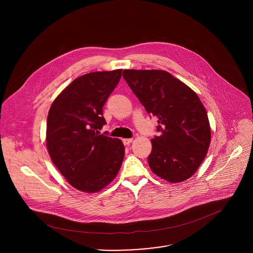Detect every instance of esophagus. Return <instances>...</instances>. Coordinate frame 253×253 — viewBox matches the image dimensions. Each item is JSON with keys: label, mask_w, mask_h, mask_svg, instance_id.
Wrapping results in <instances>:
<instances>
[{"label": "esophagus", "mask_w": 253, "mask_h": 253, "mask_svg": "<svg viewBox=\"0 0 253 253\" xmlns=\"http://www.w3.org/2000/svg\"><path fill=\"white\" fill-rule=\"evenodd\" d=\"M133 141L132 138H126V139H123V142L125 145H129L131 142Z\"/></svg>", "instance_id": "34e87169"}]
</instances>
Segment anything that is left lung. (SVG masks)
<instances>
[{
	"mask_svg": "<svg viewBox=\"0 0 253 253\" xmlns=\"http://www.w3.org/2000/svg\"><path fill=\"white\" fill-rule=\"evenodd\" d=\"M123 77L148 114L158 118L160 136L151 140V170L165 180L190 178L208 154L211 131L198 94L164 70H124Z\"/></svg>",
	"mask_w": 253,
	"mask_h": 253,
	"instance_id": "left-lung-1",
	"label": "left lung"
}]
</instances>
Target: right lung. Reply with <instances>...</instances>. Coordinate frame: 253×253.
<instances>
[{
  "label": "right lung",
  "instance_id": "1",
  "mask_svg": "<svg viewBox=\"0 0 253 253\" xmlns=\"http://www.w3.org/2000/svg\"><path fill=\"white\" fill-rule=\"evenodd\" d=\"M123 69L92 72L75 79L52 102L46 122L49 157L67 182L79 191L99 192L117 176L125 146L100 134L106 124L103 106Z\"/></svg>",
  "mask_w": 253,
  "mask_h": 253
}]
</instances>
